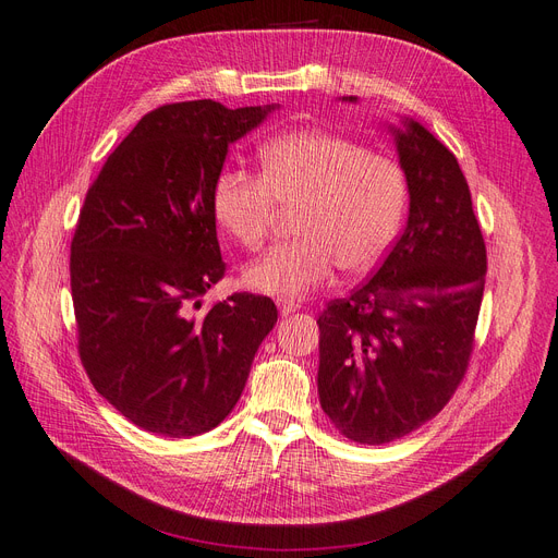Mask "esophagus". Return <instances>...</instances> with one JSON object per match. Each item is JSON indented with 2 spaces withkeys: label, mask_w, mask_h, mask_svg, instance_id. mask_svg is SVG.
Segmentation results:
<instances>
[{
  "label": "esophagus",
  "mask_w": 558,
  "mask_h": 558,
  "mask_svg": "<svg viewBox=\"0 0 558 558\" xmlns=\"http://www.w3.org/2000/svg\"><path fill=\"white\" fill-rule=\"evenodd\" d=\"M277 306H279V312L286 316V314L298 312L300 310V302L293 300V298H277Z\"/></svg>",
  "instance_id": "1"
}]
</instances>
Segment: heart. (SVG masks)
<instances>
[{"label": "heart", "instance_id": "heart-1", "mask_svg": "<svg viewBox=\"0 0 558 558\" xmlns=\"http://www.w3.org/2000/svg\"><path fill=\"white\" fill-rule=\"evenodd\" d=\"M258 174L223 168L213 184L219 226L246 252L270 238L279 207H295L293 233L246 267L244 283L258 293L306 295L335 267L362 275L386 256L409 203L401 166L360 143L323 129L286 131L258 151Z\"/></svg>", "mask_w": 558, "mask_h": 558}]
</instances>
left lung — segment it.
<instances>
[{"label": "left lung", "mask_w": 558, "mask_h": 558, "mask_svg": "<svg viewBox=\"0 0 558 558\" xmlns=\"http://www.w3.org/2000/svg\"><path fill=\"white\" fill-rule=\"evenodd\" d=\"M395 141L409 223L374 277L328 302L316 320L320 409L364 446L411 434L452 399L469 369L487 272L452 151L413 120L395 129Z\"/></svg>", "instance_id": "1"}]
</instances>
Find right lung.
Segmentation results:
<instances>
[{"instance_id": "add662e5", "label": "right lung", "mask_w": 558, "mask_h": 558, "mask_svg": "<svg viewBox=\"0 0 558 558\" xmlns=\"http://www.w3.org/2000/svg\"><path fill=\"white\" fill-rule=\"evenodd\" d=\"M272 110L161 106L87 189L69 263L78 353L96 392L145 432L186 438L217 427L277 323L275 302L254 293L194 314L226 272L215 178L228 145Z\"/></svg>"}]
</instances>
